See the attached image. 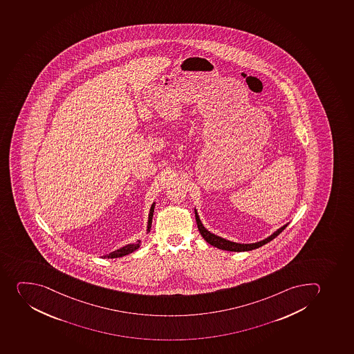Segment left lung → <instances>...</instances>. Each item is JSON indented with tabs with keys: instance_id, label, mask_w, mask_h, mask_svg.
I'll use <instances>...</instances> for the list:
<instances>
[{
	"instance_id": "left-lung-1",
	"label": "left lung",
	"mask_w": 354,
	"mask_h": 354,
	"mask_svg": "<svg viewBox=\"0 0 354 354\" xmlns=\"http://www.w3.org/2000/svg\"><path fill=\"white\" fill-rule=\"evenodd\" d=\"M195 215L198 230L201 232L203 238H204L209 245H212V246L216 247L218 250H229V252H247V250L259 248V247L263 246V245H266V243H270L271 240L274 239V238H276L278 234H281L282 231L285 230V227L288 225V224H285L283 227L278 229L276 232H273L270 237L266 238L264 240H261V241H257V243H234V241H230V240L223 239V238H221L218 237V236H215V234H211L207 229H205L204 225L201 223V221L199 220V216H198L197 211H196V209Z\"/></svg>"
}]
</instances>
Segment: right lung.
Here are the masks:
<instances>
[{"instance_id": "obj_1", "label": "right lung", "mask_w": 354, "mask_h": 354, "mask_svg": "<svg viewBox=\"0 0 354 354\" xmlns=\"http://www.w3.org/2000/svg\"><path fill=\"white\" fill-rule=\"evenodd\" d=\"M153 209H155V203L151 205V208H150L149 212V218H148V231H150V227H151V222H153ZM140 247V240L139 241H136V243H130V245H127V246L122 247L120 250H115L113 253L108 254V255H104V257L106 259H117V257H125L127 254L133 253L134 250H138Z\"/></svg>"}]
</instances>
